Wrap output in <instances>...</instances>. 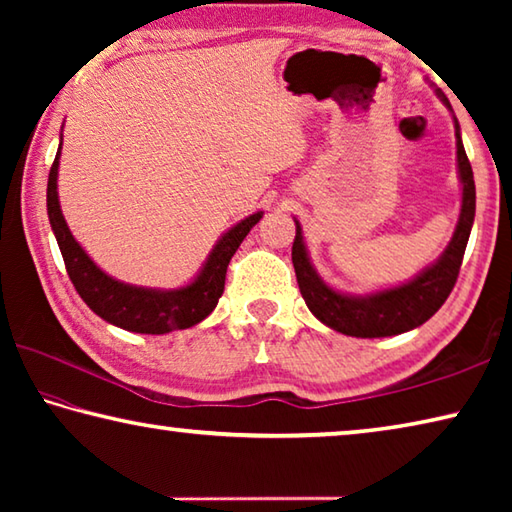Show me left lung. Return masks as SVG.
Here are the masks:
<instances>
[{
    "label": "left lung",
    "instance_id": "obj_1",
    "mask_svg": "<svg viewBox=\"0 0 512 512\" xmlns=\"http://www.w3.org/2000/svg\"><path fill=\"white\" fill-rule=\"evenodd\" d=\"M436 97L452 112L456 133V169L458 180H461V214H458L452 239H449L447 248L440 253L436 262L424 266L411 280L395 284V287L377 289L370 293H348L334 289L316 271L305 244V235H302V225L293 216V221H296V239H293L291 259L293 268H296L302 298H305L309 311L320 323L345 336L384 339V336H397L420 327L443 307V302L454 289L458 271H461L465 246L467 239H470L476 212L474 173L465 155L461 126H458V119L454 117V110L438 88Z\"/></svg>",
    "mask_w": 512,
    "mask_h": 512
}]
</instances>
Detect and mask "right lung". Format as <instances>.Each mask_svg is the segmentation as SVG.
I'll return each instance as SVG.
<instances>
[{
    "label": "right lung",
    "mask_w": 512,
    "mask_h": 512,
    "mask_svg": "<svg viewBox=\"0 0 512 512\" xmlns=\"http://www.w3.org/2000/svg\"><path fill=\"white\" fill-rule=\"evenodd\" d=\"M60 149H63V135H60L56 160L49 171L47 214L60 253H63L69 280L85 300V305L106 323L135 334H169L173 329L194 327L210 316L223 293L225 271H228L232 255L237 253L241 241L262 219L264 212H253L232 225L230 230H225L198 268V273L183 287H137V284L121 282L117 277L108 275L74 239L58 198Z\"/></svg>",
    "instance_id": "1"
}]
</instances>
